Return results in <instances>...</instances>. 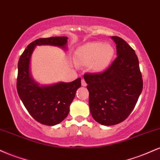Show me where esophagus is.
Returning <instances> with one entry per match:
<instances>
[{
  "label": "esophagus",
  "mask_w": 160,
  "mask_h": 160,
  "mask_svg": "<svg viewBox=\"0 0 160 160\" xmlns=\"http://www.w3.org/2000/svg\"><path fill=\"white\" fill-rule=\"evenodd\" d=\"M81 84H82V86H86V82L85 80H84V79H82V80H81Z\"/></svg>",
  "instance_id": "esophagus-1"
}]
</instances>
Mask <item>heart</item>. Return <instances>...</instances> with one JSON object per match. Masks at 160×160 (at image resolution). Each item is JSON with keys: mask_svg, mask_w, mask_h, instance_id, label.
I'll use <instances>...</instances> for the list:
<instances>
[{"mask_svg": "<svg viewBox=\"0 0 160 160\" xmlns=\"http://www.w3.org/2000/svg\"><path fill=\"white\" fill-rule=\"evenodd\" d=\"M114 53V48L110 43L103 44L102 42H90L77 49L74 60L76 65H89L92 71L99 73L110 65Z\"/></svg>", "mask_w": 160, "mask_h": 160, "instance_id": "1", "label": "heart"}]
</instances>
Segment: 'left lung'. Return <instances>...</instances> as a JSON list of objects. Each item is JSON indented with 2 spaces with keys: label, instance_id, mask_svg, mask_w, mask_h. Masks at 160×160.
I'll use <instances>...</instances> for the list:
<instances>
[{
  "label": "left lung",
  "instance_id": "left-lung-1",
  "mask_svg": "<svg viewBox=\"0 0 160 160\" xmlns=\"http://www.w3.org/2000/svg\"><path fill=\"white\" fill-rule=\"evenodd\" d=\"M117 57L102 73L85 74L93 119L104 126L126 120L133 111L143 89L139 62L135 50L122 38L112 36Z\"/></svg>",
  "mask_w": 160,
  "mask_h": 160
}]
</instances>
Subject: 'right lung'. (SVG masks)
<instances>
[{
    "label": "right lung",
    "mask_w": 160,
    "mask_h": 160,
    "mask_svg": "<svg viewBox=\"0 0 160 160\" xmlns=\"http://www.w3.org/2000/svg\"><path fill=\"white\" fill-rule=\"evenodd\" d=\"M67 42V37H52L34 40L28 46L18 62L16 88L19 98L33 118L47 126L60 123L67 117L76 92L81 86V79L78 78L70 82L40 86L31 75V56L36 46H56L65 49Z\"/></svg>",
    "instance_id": "obj_1"
}]
</instances>
